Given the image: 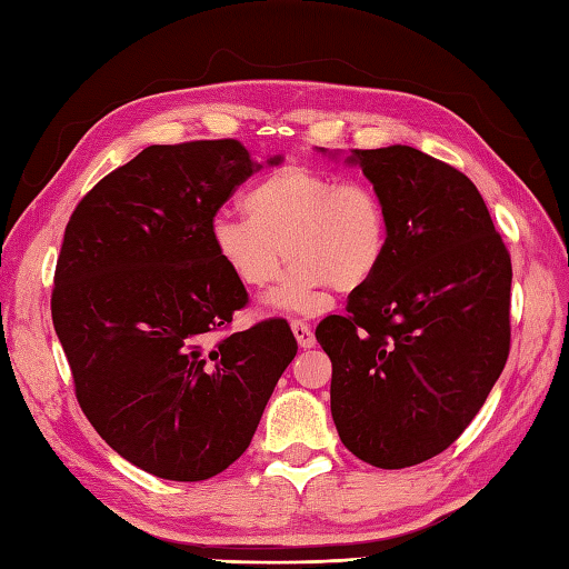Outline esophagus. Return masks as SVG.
<instances>
[{"instance_id":"obj_1","label":"esophagus","mask_w":569,"mask_h":569,"mask_svg":"<svg viewBox=\"0 0 569 569\" xmlns=\"http://www.w3.org/2000/svg\"><path fill=\"white\" fill-rule=\"evenodd\" d=\"M291 328H293V335H296V340H298L300 347H303V349L316 347V335H312V328H310L308 322L296 318V320L291 322Z\"/></svg>"}]
</instances>
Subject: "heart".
<instances>
[{"instance_id":"b5f03b06","label":"heart","mask_w":569,"mask_h":569,"mask_svg":"<svg viewBox=\"0 0 569 569\" xmlns=\"http://www.w3.org/2000/svg\"><path fill=\"white\" fill-rule=\"evenodd\" d=\"M247 217L210 222L214 257L249 291L269 288L288 261L286 286L273 296L283 310L318 312L332 288L352 293L379 273L389 251V210L367 180H340L308 166H283L244 196Z\"/></svg>"}]
</instances>
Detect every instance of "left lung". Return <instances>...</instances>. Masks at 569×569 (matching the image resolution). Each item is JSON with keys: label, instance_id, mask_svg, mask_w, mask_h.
Wrapping results in <instances>:
<instances>
[{"label": "left lung", "instance_id": "1", "mask_svg": "<svg viewBox=\"0 0 569 569\" xmlns=\"http://www.w3.org/2000/svg\"><path fill=\"white\" fill-rule=\"evenodd\" d=\"M389 210L379 273L316 337L332 361L340 440L381 469L447 450L511 349V253L477 186L413 147L355 149Z\"/></svg>", "mask_w": 569, "mask_h": 569}]
</instances>
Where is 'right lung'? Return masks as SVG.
<instances>
[{
  "label": "right lung",
  "mask_w": 569,
  "mask_h": 569,
  "mask_svg": "<svg viewBox=\"0 0 569 569\" xmlns=\"http://www.w3.org/2000/svg\"><path fill=\"white\" fill-rule=\"evenodd\" d=\"M253 171L237 139L149 147L78 202L60 244L51 316L78 403L161 479H210L244 455L298 352L283 318L229 332L249 293L210 222Z\"/></svg>",
  "instance_id": "add662e5"
}]
</instances>
